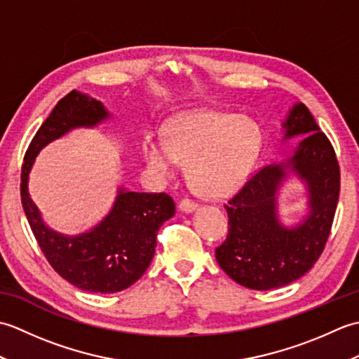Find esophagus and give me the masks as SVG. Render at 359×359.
I'll use <instances>...</instances> for the list:
<instances>
[{
	"label": "esophagus",
	"mask_w": 359,
	"mask_h": 359,
	"mask_svg": "<svg viewBox=\"0 0 359 359\" xmlns=\"http://www.w3.org/2000/svg\"><path fill=\"white\" fill-rule=\"evenodd\" d=\"M179 208L184 212H193L194 210H197V203L189 199H184L179 203Z\"/></svg>",
	"instance_id": "1"
}]
</instances>
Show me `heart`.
Masks as SVG:
<instances>
[{
  "label": "heart",
  "mask_w": 359,
  "mask_h": 359,
  "mask_svg": "<svg viewBox=\"0 0 359 359\" xmlns=\"http://www.w3.org/2000/svg\"><path fill=\"white\" fill-rule=\"evenodd\" d=\"M262 148L257 121L217 111L189 112L171 121L166 142L147 139L143 157L152 171L172 175L189 165V184L207 199H224L247 180Z\"/></svg>",
  "instance_id": "b5f03b06"
}]
</instances>
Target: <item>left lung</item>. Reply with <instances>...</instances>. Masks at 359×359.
I'll use <instances>...</instances> for the list:
<instances>
[{
  "instance_id": "1",
  "label": "left lung",
  "mask_w": 359,
  "mask_h": 359,
  "mask_svg": "<svg viewBox=\"0 0 359 359\" xmlns=\"http://www.w3.org/2000/svg\"><path fill=\"white\" fill-rule=\"evenodd\" d=\"M282 128L284 140L304 135L293 154L261 168L224 205L230 228L216 248L217 264L251 290L279 288L304 276L324 251L338 205V158L307 106L296 103ZM288 172L309 191V215L292 229L277 217V191Z\"/></svg>"
}]
</instances>
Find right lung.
<instances>
[{
	"label": "right lung",
	"instance_id": "right-lung-1",
	"mask_svg": "<svg viewBox=\"0 0 359 359\" xmlns=\"http://www.w3.org/2000/svg\"><path fill=\"white\" fill-rule=\"evenodd\" d=\"M109 117L102 102L71 90L36 131L21 168L22 208L43 255L63 279L93 293L121 292L142 278L156 253L158 228L175 212L172 197L118 188L112 210L100 224L79 236H66L43 222L27 182L35 157L46 144L71 129L93 128Z\"/></svg>",
	"mask_w": 359,
	"mask_h": 359
}]
</instances>
